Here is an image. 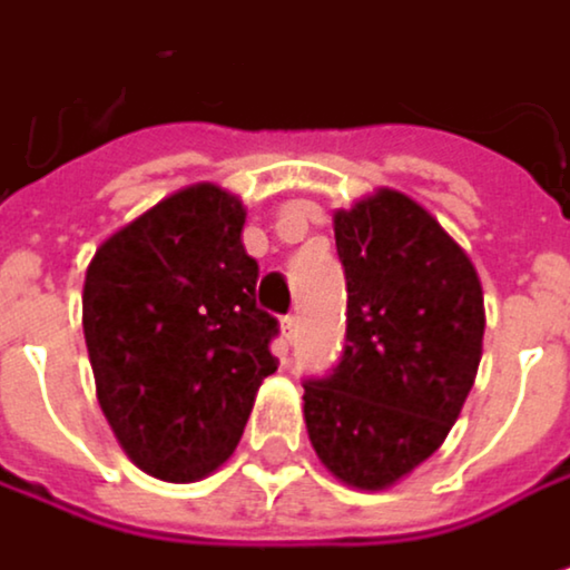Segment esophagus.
<instances>
[{
  "label": "esophagus",
  "mask_w": 570,
  "mask_h": 570,
  "mask_svg": "<svg viewBox=\"0 0 570 570\" xmlns=\"http://www.w3.org/2000/svg\"><path fill=\"white\" fill-rule=\"evenodd\" d=\"M297 331H301V317H297V314H287V317H283V337L294 341Z\"/></svg>",
  "instance_id": "34e87169"
}]
</instances>
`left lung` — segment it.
I'll list each match as a JSON object with an SVG mask.
<instances>
[{
	"mask_svg": "<svg viewBox=\"0 0 570 570\" xmlns=\"http://www.w3.org/2000/svg\"><path fill=\"white\" fill-rule=\"evenodd\" d=\"M334 239L347 344L334 375L304 382V422L341 483L385 490L463 412L483 354V287L460 243L392 188L334 213Z\"/></svg>",
	"mask_w": 570,
	"mask_h": 570,
	"instance_id": "obj_1",
	"label": "left lung"
}]
</instances>
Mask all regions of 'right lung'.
<instances>
[{
    "instance_id": "add662e5",
    "label": "right lung",
    "mask_w": 570,
    "mask_h": 570,
    "mask_svg": "<svg viewBox=\"0 0 570 570\" xmlns=\"http://www.w3.org/2000/svg\"><path fill=\"white\" fill-rule=\"evenodd\" d=\"M246 209L226 188L188 185L100 243L83 279V337L97 402L151 476L219 470L276 372V317L256 307L259 266Z\"/></svg>"
}]
</instances>
